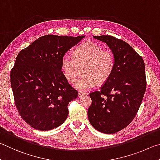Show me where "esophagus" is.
Instances as JSON below:
<instances>
[{"instance_id": "1", "label": "esophagus", "mask_w": 160, "mask_h": 160, "mask_svg": "<svg viewBox=\"0 0 160 160\" xmlns=\"http://www.w3.org/2000/svg\"><path fill=\"white\" fill-rule=\"evenodd\" d=\"M87 94L86 93H84V92H82V91H79L78 92V98H82L83 96H86V95Z\"/></svg>"}]
</instances>
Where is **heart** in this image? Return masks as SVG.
<instances>
[{
	"label": "heart",
	"mask_w": 160,
	"mask_h": 160,
	"mask_svg": "<svg viewBox=\"0 0 160 160\" xmlns=\"http://www.w3.org/2000/svg\"><path fill=\"white\" fill-rule=\"evenodd\" d=\"M83 76L74 83L78 90L87 91L98 82L105 83L110 78L115 67V58L111 50L105 49L93 42H86L78 46L72 55L65 54L61 59L60 68L69 82H74L78 67L84 65Z\"/></svg>",
	"instance_id": "obj_1"
}]
</instances>
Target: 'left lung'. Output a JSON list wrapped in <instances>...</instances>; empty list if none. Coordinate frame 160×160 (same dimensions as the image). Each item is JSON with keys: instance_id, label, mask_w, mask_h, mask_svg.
Masks as SVG:
<instances>
[{"instance_id": "left-lung-1", "label": "left lung", "mask_w": 160, "mask_h": 160, "mask_svg": "<svg viewBox=\"0 0 160 160\" xmlns=\"http://www.w3.org/2000/svg\"><path fill=\"white\" fill-rule=\"evenodd\" d=\"M93 37L110 47L115 67L100 90L90 93L88 120L100 132L112 134L127 127L138 112L147 85L145 64L127 42L108 35Z\"/></svg>"}]
</instances>
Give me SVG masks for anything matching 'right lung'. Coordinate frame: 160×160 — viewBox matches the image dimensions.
I'll use <instances>...</instances> for the list:
<instances>
[{"label": "right lung", "instance_id": "right-lung-1", "mask_svg": "<svg viewBox=\"0 0 160 160\" xmlns=\"http://www.w3.org/2000/svg\"><path fill=\"white\" fill-rule=\"evenodd\" d=\"M83 37L43 36L17 56L10 72L15 105L24 121L35 129H53L68 116V104L78 91L64 78L60 62Z\"/></svg>", "mask_w": 160, "mask_h": 160}]
</instances>
